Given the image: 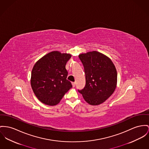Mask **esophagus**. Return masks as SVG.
Instances as JSON below:
<instances>
[{"label":"esophagus","mask_w":149,"mask_h":149,"mask_svg":"<svg viewBox=\"0 0 149 149\" xmlns=\"http://www.w3.org/2000/svg\"><path fill=\"white\" fill-rule=\"evenodd\" d=\"M72 84L73 87H75V86H76V82H72Z\"/></svg>","instance_id":"obj_1"}]
</instances>
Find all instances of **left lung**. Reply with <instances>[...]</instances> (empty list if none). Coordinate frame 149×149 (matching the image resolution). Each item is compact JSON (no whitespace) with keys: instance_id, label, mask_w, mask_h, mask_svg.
<instances>
[{"instance_id":"8db88e82","label":"left lung","mask_w":149,"mask_h":149,"mask_svg":"<svg viewBox=\"0 0 149 149\" xmlns=\"http://www.w3.org/2000/svg\"><path fill=\"white\" fill-rule=\"evenodd\" d=\"M85 73L86 85L78 90L85 100L96 106L105 102L113 94L117 85V71L112 60L98 51L79 55Z\"/></svg>"}]
</instances>
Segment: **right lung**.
I'll list each match as a JSON object with an SVG mask.
<instances>
[{
  "label": "right lung",
  "instance_id": "add662e5",
  "mask_svg": "<svg viewBox=\"0 0 149 149\" xmlns=\"http://www.w3.org/2000/svg\"><path fill=\"white\" fill-rule=\"evenodd\" d=\"M69 54L52 51L46 54L34 64L31 74V86L43 103L54 106L59 103L64 94L72 88L67 77V62Z\"/></svg>",
  "mask_w": 149,
  "mask_h": 149
}]
</instances>
